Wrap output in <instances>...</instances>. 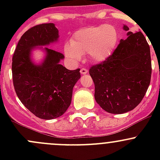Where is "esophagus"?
<instances>
[{"label": "esophagus", "mask_w": 160, "mask_h": 160, "mask_svg": "<svg viewBox=\"0 0 160 160\" xmlns=\"http://www.w3.org/2000/svg\"><path fill=\"white\" fill-rule=\"evenodd\" d=\"M88 72V70L85 68H82L81 70H80V73H81L82 75H85V74H87Z\"/></svg>", "instance_id": "obj_1"}]
</instances>
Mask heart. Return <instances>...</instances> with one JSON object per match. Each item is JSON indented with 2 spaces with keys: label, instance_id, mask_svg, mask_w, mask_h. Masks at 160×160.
<instances>
[{
  "label": "heart",
  "instance_id": "1",
  "mask_svg": "<svg viewBox=\"0 0 160 160\" xmlns=\"http://www.w3.org/2000/svg\"><path fill=\"white\" fill-rule=\"evenodd\" d=\"M118 42V32L111 25L83 28L73 34L70 45L64 46V53L72 63L80 61L82 55L88 54L94 62L106 60L112 55Z\"/></svg>",
  "mask_w": 160,
  "mask_h": 160
}]
</instances>
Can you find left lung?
Returning <instances> with one entry per match:
<instances>
[{"mask_svg":"<svg viewBox=\"0 0 160 160\" xmlns=\"http://www.w3.org/2000/svg\"><path fill=\"white\" fill-rule=\"evenodd\" d=\"M123 29L129 28L124 25ZM127 35L110 57L89 70L95 100L111 114H124L137 107L151 80V56L146 38L141 32H128Z\"/></svg>","mask_w":160,"mask_h":160,"instance_id":"left-lung-1","label":"left lung"}]
</instances>
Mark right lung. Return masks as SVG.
<instances>
[{
	"label": "right lung",
	"instance_id": "right-lung-1",
	"mask_svg": "<svg viewBox=\"0 0 160 160\" xmlns=\"http://www.w3.org/2000/svg\"><path fill=\"white\" fill-rule=\"evenodd\" d=\"M59 39L53 23L36 25L21 37L12 58L14 90L21 102L36 117L51 120L60 117L70 107L72 89L80 78V69L69 70L59 62L62 53L47 46ZM46 53L41 64L32 60L35 48Z\"/></svg>",
	"mask_w": 160,
	"mask_h": 160
}]
</instances>
